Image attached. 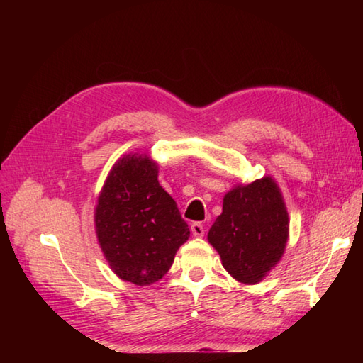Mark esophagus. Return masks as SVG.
<instances>
[{"instance_id":"obj_1","label":"esophagus","mask_w":363,"mask_h":363,"mask_svg":"<svg viewBox=\"0 0 363 363\" xmlns=\"http://www.w3.org/2000/svg\"><path fill=\"white\" fill-rule=\"evenodd\" d=\"M190 229H191V234H194L195 237H203L204 235V226L199 221L191 223Z\"/></svg>"}]
</instances>
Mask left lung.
Segmentation results:
<instances>
[{
	"label": "left lung",
	"mask_w": 363,
	"mask_h": 363,
	"mask_svg": "<svg viewBox=\"0 0 363 363\" xmlns=\"http://www.w3.org/2000/svg\"><path fill=\"white\" fill-rule=\"evenodd\" d=\"M289 212L272 176L237 184L223 198V212L207 240L235 281L254 285L279 264L289 242Z\"/></svg>",
	"instance_id": "left-lung-1"
}]
</instances>
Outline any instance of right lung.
Returning a JSON list of instances; mask_svg holds the SVG:
<instances>
[{
	"mask_svg": "<svg viewBox=\"0 0 363 363\" xmlns=\"http://www.w3.org/2000/svg\"><path fill=\"white\" fill-rule=\"evenodd\" d=\"M157 174V162L148 154H125L111 168L95 207V233L107 264L135 285L162 279L190 237Z\"/></svg>",
	"mask_w": 363,
	"mask_h": 363,
	"instance_id": "add662e5",
	"label": "right lung"
}]
</instances>
